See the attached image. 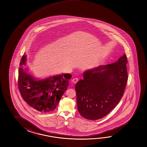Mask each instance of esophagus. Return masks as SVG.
I'll return each instance as SVG.
<instances>
[{
  "instance_id": "1",
  "label": "esophagus",
  "mask_w": 147,
  "mask_h": 147,
  "mask_svg": "<svg viewBox=\"0 0 147 147\" xmlns=\"http://www.w3.org/2000/svg\"><path fill=\"white\" fill-rule=\"evenodd\" d=\"M79 81V79L77 78H75L72 80V82L74 83H76Z\"/></svg>"
}]
</instances>
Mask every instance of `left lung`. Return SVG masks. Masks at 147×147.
Instances as JSON below:
<instances>
[{
  "label": "left lung",
  "mask_w": 147,
  "mask_h": 147,
  "mask_svg": "<svg viewBox=\"0 0 147 147\" xmlns=\"http://www.w3.org/2000/svg\"><path fill=\"white\" fill-rule=\"evenodd\" d=\"M124 54L112 64L83 73L75 86L78 110L83 117L96 120L108 115L120 101L128 79Z\"/></svg>",
  "instance_id": "left-lung-1"
}]
</instances>
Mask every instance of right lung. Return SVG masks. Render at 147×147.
<instances>
[{
	"mask_svg": "<svg viewBox=\"0 0 147 147\" xmlns=\"http://www.w3.org/2000/svg\"><path fill=\"white\" fill-rule=\"evenodd\" d=\"M26 56L23 55L20 63L18 87L22 98L39 112H48L55 109L69 84L71 75L64 74L36 80L23 68Z\"/></svg>",
	"mask_w": 147,
	"mask_h": 147,
	"instance_id": "right-lung-1",
	"label": "right lung"
}]
</instances>
